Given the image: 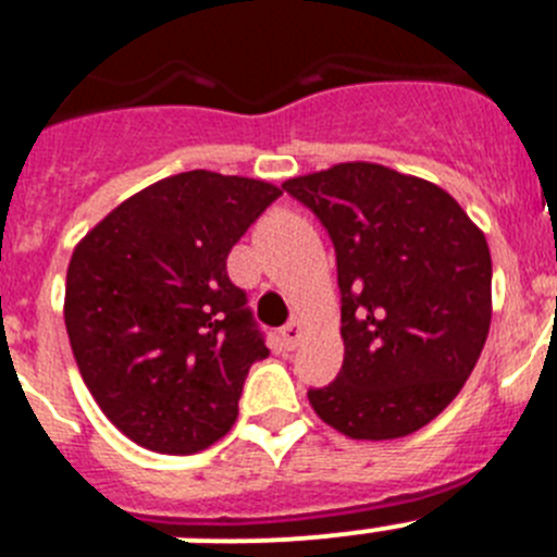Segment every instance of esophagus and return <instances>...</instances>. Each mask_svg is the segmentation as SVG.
<instances>
[{
	"label": "esophagus",
	"mask_w": 557,
	"mask_h": 557,
	"mask_svg": "<svg viewBox=\"0 0 557 557\" xmlns=\"http://www.w3.org/2000/svg\"><path fill=\"white\" fill-rule=\"evenodd\" d=\"M300 339H304V323L300 320H293L289 325H284L282 329V345L287 350H295L300 345Z\"/></svg>",
	"instance_id": "esophagus-1"
}]
</instances>
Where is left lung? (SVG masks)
<instances>
[{"label": "left lung", "instance_id": "obj_1", "mask_svg": "<svg viewBox=\"0 0 557 557\" xmlns=\"http://www.w3.org/2000/svg\"><path fill=\"white\" fill-rule=\"evenodd\" d=\"M336 251L345 361L314 414L350 438H400L436 420L472 375L492 325L486 234L433 182L339 162L284 182Z\"/></svg>", "mask_w": 557, "mask_h": 557}]
</instances>
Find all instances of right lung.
<instances>
[{
	"mask_svg": "<svg viewBox=\"0 0 557 557\" xmlns=\"http://www.w3.org/2000/svg\"><path fill=\"white\" fill-rule=\"evenodd\" d=\"M282 187L176 173L121 201L76 243L65 331L107 420L168 456L207 450L237 420L262 334L226 273L228 251Z\"/></svg>",
	"mask_w": 557,
	"mask_h": 557,
	"instance_id": "obj_1",
	"label": "right lung"
}]
</instances>
